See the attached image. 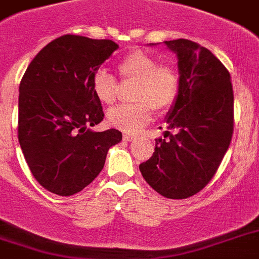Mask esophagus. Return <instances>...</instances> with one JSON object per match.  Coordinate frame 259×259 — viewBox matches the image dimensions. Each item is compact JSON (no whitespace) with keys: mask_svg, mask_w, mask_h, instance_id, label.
<instances>
[{"mask_svg":"<svg viewBox=\"0 0 259 259\" xmlns=\"http://www.w3.org/2000/svg\"><path fill=\"white\" fill-rule=\"evenodd\" d=\"M135 139H136V137L132 136V135H123V140H124V141H127V142L134 141Z\"/></svg>","mask_w":259,"mask_h":259,"instance_id":"esophagus-1","label":"esophagus"}]
</instances>
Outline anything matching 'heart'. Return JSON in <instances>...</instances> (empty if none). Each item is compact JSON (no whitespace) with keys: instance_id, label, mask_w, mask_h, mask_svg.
Returning a JSON list of instances; mask_svg holds the SVG:
<instances>
[{"instance_id":"obj_1","label":"heart","mask_w":259,"mask_h":259,"mask_svg":"<svg viewBox=\"0 0 259 259\" xmlns=\"http://www.w3.org/2000/svg\"><path fill=\"white\" fill-rule=\"evenodd\" d=\"M118 72L123 80L134 82L131 101L108 111V123L125 134H136L156 113H164L176 100L180 74L170 64H159L150 52L135 50L120 60ZM117 80L106 70H97L92 77V91L101 104L111 105L117 99Z\"/></svg>"}]
</instances>
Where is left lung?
Masks as SVG:
<instances>
[{"label":"left lung","instance_id":"8db88e82","mask_svg":"<svg viewBox=\"0 0 259 259\" xmlns=\"http://www.w3.org/2000/svg\"><path fill=\"white\" fill-rule=\"evenodd\" d=\"M164 44L179 60L180 89L165 117L169 140L155 139L140 172L160 195L186 199L212 180L229 149L234 92L229 70L209 50L184 38Z\"/></svg>","mask_w":259,"mask_h":259}]
</instances>
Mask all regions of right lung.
<instances>
[{"label": "right lung", "instance_id": "right-lung-1", "mask_svg": "<svg viewBox=\"0 0 259 259\" xmlns=\"http://www.w3.org/2000/svg\"><path fill=\"white\" fill-rule=\"evenodd\" d=\"M118 45L65 34L44 47L19 86V144L30 172L51 193L69 196L91 184L118 130L92 131L104 119L92 77Z\"/></svg>", "mask_w": 259, "mask_h": 259}]
</instances>
